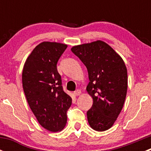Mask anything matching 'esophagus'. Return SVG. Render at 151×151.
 Wrapping results in <instances>:
<instances>
[{
    "mask_svg": "<svg viewBox=\"0 0 151 151\" xmlns=\"http://www.w3.org/2000/svg\"><path fill=\"white\" fill-rule=\"evenodd\" d=\"M74 94L76 96H80V94H81V91H80V90H77L76 91H74Z\"/></svg>",
    "mask_w": 151,
    "mask_h": 151,
    "instance_id": "obj_1",
    "label": "esophagus"
}]
</instances>
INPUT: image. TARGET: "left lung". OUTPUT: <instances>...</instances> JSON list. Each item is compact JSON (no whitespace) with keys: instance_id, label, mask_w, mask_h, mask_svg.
Instances as JSON below:
<instances>
[{"instance_id":"obj_1","label":"left lung","mask_w":151,"mask_h":151,"mask_svg":"<svg viewBox=\"0 0 151 151\" xmlns=\"http://www.w3.org/2000/svg\"><path fill=\"white\" fill-rule=\"evenodd\" d=\"M71 52L86 66V90L93 100L87 112L93 129L104 132L112 126L123 109L128 88L127 69L122 58L102 41L74 46Z\"/></svg>"}]
</instances>
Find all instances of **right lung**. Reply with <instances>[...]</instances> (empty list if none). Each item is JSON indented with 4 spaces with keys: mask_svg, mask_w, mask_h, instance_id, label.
I'll return each instance as SVG.
<instances>
[{
    "mask_svg": "<svg viewBox=\"0 0 151 151\" xmlns=\"http://www.w3.org/2000/svg\"><path fill=\"white\" fill-rule=\"evenodd\" d=\"M66 45L44 42L27 58L22 74V87L30 109L41 126L52 132L66 126L71 98L63 91L57 63Z\"/></svg>",
    "mask_w": 151,
    "mask_h": 151,
    "instance_id": "add662e5",
    "label": "right lung"
}]
</instances>
